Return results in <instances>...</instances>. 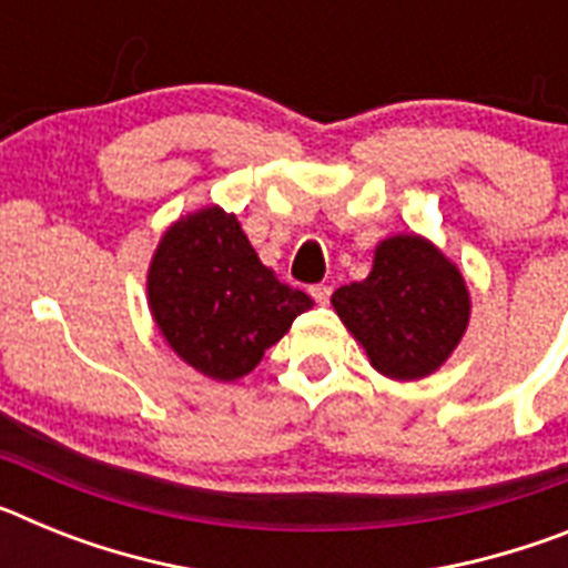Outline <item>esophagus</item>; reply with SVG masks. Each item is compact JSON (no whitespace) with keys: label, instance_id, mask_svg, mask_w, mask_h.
Listing matches in <instances>:
<instances>
[{"label":"esophagus","instance_id":"1","mask_svg":"<svg viewBox=\"0 0 568 568\" xmlns=\"http://www.w3.org/2000/svg\"><path fill=\"white\" fill-rule=\"evenodd\" d=\"M310 295L315 298V304H327L329 295H333V287H329V284H315V287L310 290Z\"/></svg>","mask_w":568,"mask_h":568}]
</instances>
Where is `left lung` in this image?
Returning <instances> with one entry per match:
<instances>
[{
	"mask_svg": "<svg viewBox=\"0 0 568 568\" xmlns=\"http://www.w3.org/2000/svg\"><path fill=\"white\" fill-rule=\"evenodd\" d=\"M333 307L381 375L418 381L458 349L471 298L455 261L424 235L400 233L378 241L369 275L335 290Z\"/></svg>",
	"mask_w": 568,
	"mask_h": 568,
	"instance_id": "obj_1",
	"label": "left lung"
}]
</instances>
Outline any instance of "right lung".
I'll list each match as a JSON object with an SVG mask.
<instances>
[{
    "label": "right lung",
    "mask_w": 568,
    "mask_h": 568,
    "mask_svg": "<svg viewBox=\"0 0 568 568\" xmlns=\"http://www.w3.org/2000/svg\"><path fill=\"white\" fill-rule=\"evenodd\" d=\"M148 304L168 346L195 373L239 381L313 298L264 267L235 213L219 204L170 224L148 267Z\"/></svg>",
    "instance_id": "right-lung-1"
}]
</instances>
